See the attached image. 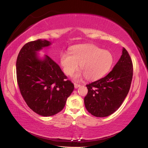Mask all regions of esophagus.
<instances>
[{"label": "esophagus", "instance_id": "esophagus-1", "mask_svg": "<svg viewBox=\"0 0 148 148\" xmlns=\"http://www.w3.org/2000/svg\"><path fill=\"white\" fill-rule=\"evenodd\" d=\"M81 85L79 84H76V83H74V87L75 88H79Z\"/></svg>", "mask_w": 148, "mask_h": 148}]
</instances>
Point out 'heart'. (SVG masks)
Listing matches in <instances>:
<instances>
[{
  "mask_svg": "<svg viewBox=\"0 0 148 148\" xmlns=\"http://www.w3.org/2000/svg\"><path fill=\"white\" fill-rule=\"evenodd\" d=\"M60 59L64 73L68 76H72L80 65L83 72L76 75V80L80 79L83 76L89 80L99 79L108 73L113 63L111 53L93 45L74 47L71 54L62 53Z\"/></svg>",
  "mask_w": 148,
  "mask_h": 148,
  "instance_id": "obj_1",
  "label": "heart"
}]
</instances>
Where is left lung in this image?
Wrapping results in <instances>:
<instances>
[{
	"label": "left lung",
	"mask_w": 148,
	"mask_h": 148,
	"mask_svg": "<svg viewBox=\"0 0 148 148\" xmlns=\"http://www.w3.org/2000/svg\"><path fill=\"white\" fill-rule=\"evenodd\" d=\"M133 76V64L127 49L112 70L101 79L86 84L84 102L87 111L96 117H106L121 106L129 92Z\"/></svg>",
	"instance_id": "obj_1"
}]
</instances>
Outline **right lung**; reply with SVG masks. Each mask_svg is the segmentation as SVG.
<instances>
[{
    "label": "right lung",
    "mask_w": 148,
    "mask_h": 148,
    "mask_svg": "<svg viewBox=\"0 0 148 148\" xmlns=\"http://www.w3.org/2000/svg\"><path fill=\"white\" fill-rule=\"evenodd\" d=\"M51 45L38 39L25 44L16 60V78L27 106L40 116H50L64 109L74 89L56 63L49 56L40 60L36 51Z\"/></svg>",
    "instance_id": "right-lung-1"
}]
</instances>
